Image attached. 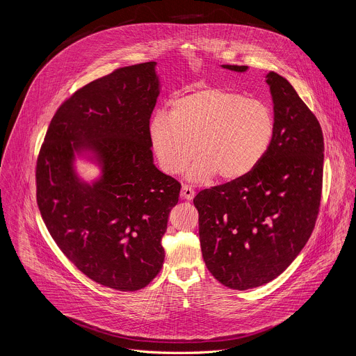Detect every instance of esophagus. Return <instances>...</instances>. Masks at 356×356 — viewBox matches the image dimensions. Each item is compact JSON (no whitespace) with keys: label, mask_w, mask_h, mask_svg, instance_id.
Listing matches in <instances>:
<instances>
[{"label":"esophagus","mask_w":356,"mask_h":356,"mask_svg":"<svg viewBox=\"0 0 356 356\" xmlns=\"http://www.w3.org/2000/svg\"><path fill=\"white\" fill-rule=\"evenodd\" d=\"M194 195H195V191L191 187H188V186H183L181 187V191H180V197L181 198L190 201V200L194 198Z\"/></svg>","instance_id":"34e87169"}]
</instances>
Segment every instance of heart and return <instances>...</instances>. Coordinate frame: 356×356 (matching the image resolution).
I'll list each match as a JSON object with an SVG mask.
<instances>
[{
  "instance_id": "1",
  "label": "heart",
  "mask_w": 356,
  "mask_h": 356,
  "mask_svg": "<svg viewBox=\"0 0 356 356\" xmlns=\"http://www.w3.org/2000/svg\"><path fill=\"white\" fill-rule=\"evenodd\" d=\"M275 134L271 107L259 99L219 86H205L170 103L158 113L148 136L159 168L166 175L187 172L194 183L215 175L223 181L249 176L266 158Z\"/></svg>"
}]
</instances>
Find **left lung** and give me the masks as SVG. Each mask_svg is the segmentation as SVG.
Here are the masks:
<instances>
[{
	"label": "left lung",
	"instance_id": "8db88e82",
	"mask_svg": "<svg viewBox=\"0 0 356 356\" xmlns=\"http://www.w3.org/2000/svg\"><path fill=\"white\" fill-rule=\"evenodd\" d=\"M266 82L275 118L266 158L249 176L194 198L205 266L222 285L239 291L261 286L289 267L310 238L321 198L324 143L317 118L284 76L270 71Z\"/></svg>",
	"mask_w": 356,
	"mask_h": 356
}]
</instances>
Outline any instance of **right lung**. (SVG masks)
I'll return each instance as SVG.
<instances>
[{"label":"right lung","instance_id":"obj_1","mask_svg":"<svg viewBox=\"0 0 356 356\" xmlns=\"http://www.w3.org/2000/svg\"><path fill=\"white\" fill-rule=\"evenodd\" d=\"M161 79L156 63L124 67L64 102L38 166V205L51 238L92 281L145 288L161 271V245L180 183L154 165L148 136ZM98 168L90 182L76 161Z\"/></svg>","mask_w":356,"mask_h":356}]
</instances>
